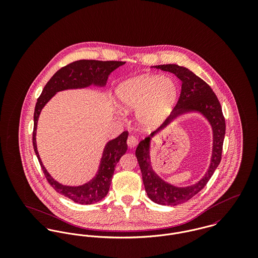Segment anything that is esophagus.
Segmentation results:
<instances>
[{"label":"esophagus","instance_id":"34e87169","mask_svg":"<svg viewBox=\"0 0 258 258\" xmlns=\"http://www.w3.org/2000/svg\"><path fill=\"white\" fill-rule=\"evenodd\" d=\"M138 144V140L134 136H129L127 139V145L128 147L134 148Z\"/></svg>","mask_w":258,"mask_h":258}]
</instances>
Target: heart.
Masks as SVG:
<instances>
[{"label": "heart", "instance_id": "heart-1", "mask_svg": "<svg viewBox=\"0 0 258 258\" xmlns=\"http://www.w3.org/2000/svg\"><path fill=\"white\" fill-rule=\"evenodd\" d=\"M115 94L119 108L136 111L139 126L151 130L169 117L179 97V85L172 77L143 74L122 81Z\"/></svg>", "mask_w": 258, "mask_h": 258}]
</instances>
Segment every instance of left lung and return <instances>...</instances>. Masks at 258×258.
I'll use <instances>...</instances> for the list:
<instances>
[{"mask_svg":"<svg viewBox=\"0 0 258 258\" xmlns=\"http://www.w3.org/2000/svg\"><path fill=\"white\" fill-rule=\"evenodd\" d=\"M157 70L175 74L182 81L181 95L177 105L166 121L149 137L141 140L136 149V157L141 169L143 184L151 201L162 206H177L185 203L197 195L210 181L220 165L222 144L225 134V121L221 103L213 89L198 75L188 69L178 64H163L154 67ZM198 112L209 122L213 131V149L210 166L197 183L186 187H178L163 180L152 169L150 162V142L158 133L161 132L177 117L185 113Z\"/></svg>","mask_w":258,"mask_h":258,"instance_id":"1","label":"left lung"}]
</instances>
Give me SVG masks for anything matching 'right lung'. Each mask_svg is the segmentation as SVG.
<instances>
[{
    "label": "right lung",
    "instance_id": "right-lung-1",
    "mask_svg": "<svg viewBox=\"0 0 258 258\" xmlns=\"http://www.w3.org/2000/svg\"><path fill=\"white\" fill-rule=\"evenodd\" d=\"M124 61H100L81 59L72 62L52 75L37 99L34 114L33 144L37 160L49 184L62 196L80 205H91L106 197L110 187L116 164L127 151L128 132L124 131L115 139L108 141L103 149L100 164L95 176L85 184L66 185L55 181L43 166L37 147V121L45 104L59 91L82 89L90 86L105 87L108 76Z\"/></svg>",
    "mask_w": 258,
    "mask_h": 258
}]
</instances>
